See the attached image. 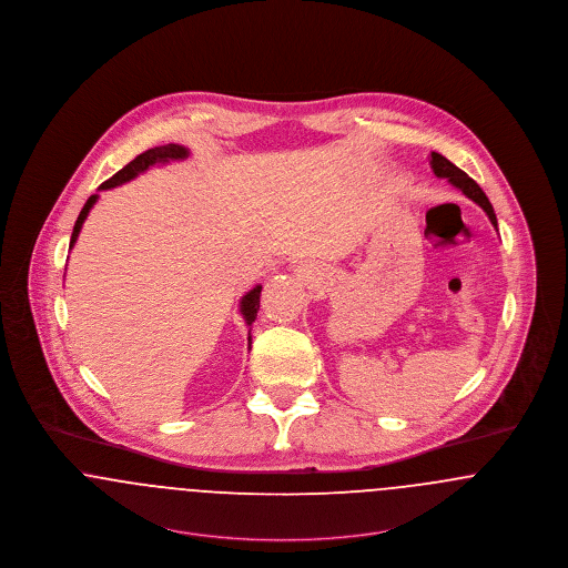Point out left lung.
Here are the masks:
<instances>
[{"mask_svg":"<svg viewBox=\"0 0 568 568\" xmlns=\"http://www.w3.org/2000/svg\"><path fill=\"white\" fill-rule=\"evenodd\" d=\"M429 165L434 169V173L437 178H446V180H448L453 186H457L466 197H469L474 203H478V205L487 212L491 225L498 227V219H496V212H494L491 203L487 200V195L483 193V189L467 175L466 171H462L457 165H453L448 159H444V156L437 154V152H432Z\"/></svg>","mask_w":568,"mask_h":568,"instance_id":"left-lung-1","label":"left lung"}]
</instances>
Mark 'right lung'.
Returning a JSON list of instances; mask_svg holds the SVG:
<instances>
[{
	"mask_svg": "<svg viewBox=\"0 0 568 568\" xmlns=\"http://www.w3.org/2000/svg\"><path fill=\"white\" fill-rule=\"evenodd\" d=\"M186 156H189V150H186L184 145H178V143H168V145H159V148L145 150L143 154H139L134 161H131L126 168L120 169L115 175H111L106 182H102L101 191L115 189V186H120V184H124V182H131L139 173L148 171V169L152 168V165H156V163L182 161V159H186ZM97 200H99V195H92L90 200L85 201L81 214L77 216L74 230H72V235H70V248L74 246V242H77V237H79V232H81V227H83V223H85V219H88L90 210L94 207ZM260 294H262V285H255V287H253L251 292H246V296H242V301H240V313H242L246 326H253V322H255V317H257V311H260ZM248 349H251V331H248Z\"/></svg>",
	"mask_w": 568,
	"mask_h": 568,
	"instance_id": "add662e5",
	"label": "right lung"
}]
</instances>
